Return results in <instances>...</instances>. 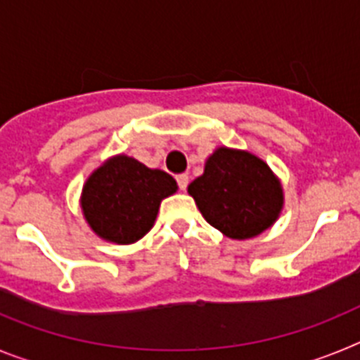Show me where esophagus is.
Listing matches in <instances>:
<instances>
[{"mask_svg": "<svg viewBox=\"0 0 360 360\" xmlns=\"http://www.w3.org/2000/svg\"><path fill=\"white\" fill-rule=\"evenodd\" d=\"M176 182H178V187H180V189L186 191L187 186H189V176H187V174H178Z\"/></svg>", "mask_w": 360, "mask_h": 360, "instance_id": "obj_1", "label": "esophagus"}]
</instances>
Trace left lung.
Instances as JSON below:
<instances>
[{
	"label": "left lung",
	"instance_id": "8db88e82",
	"mask_svg": "<svg viewBox=\"0 0 360 360\" xmlns=\"http://www.w3.org/2000/svg\"><path fill=\"white\" fill-rule=\"evenodd\" d=\"M209 225L231 240L259 236L278 221L285 205L281 180L263 158L218 146L203 174L187 187Z\"/></svg>",
	"mask_w": 360,
	"mask_h": 360
}]
</instances>
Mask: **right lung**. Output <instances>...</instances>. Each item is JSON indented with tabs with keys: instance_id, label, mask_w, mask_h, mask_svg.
Listing matches in <instances>:
<instances>
[{
	"instance_id": "1",
	"label": "right lung",
	"mask_w": 360,
	"mask_h": 360,
	"mask_svg": "<svg viewBox=\"0 0 360 360\" xmlns=\"http://www.w3.org/2000/svg\"><path fill=\"white\" fill-rule=\"evenodd\" d=\"M178 191L176 180L128 155H113L86 178L81 211L101 240L131 245L155 225L162 200Z\"/></svg>"
}]
</instances>
